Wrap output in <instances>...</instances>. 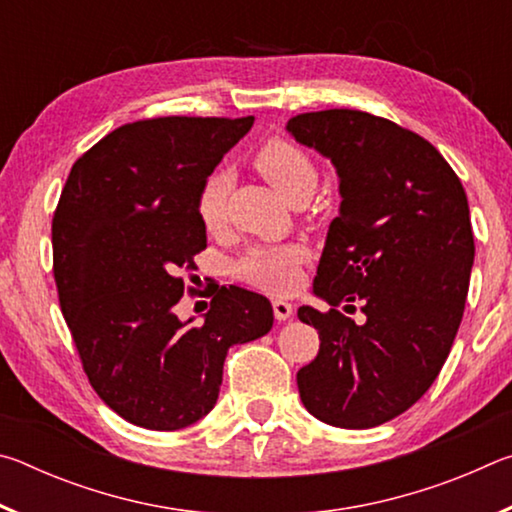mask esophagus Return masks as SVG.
Returning <instances> with one entry per match:
<instances>
[{
  "label": "esophagus",
  "instance_id": "34e87169",
  "mask_svg": "<svg viewBox=\"0 0 512 512\" xmlns=\"http://www.w3.org/2000/svg\"><path fill=\"white\" fill-rule=\"evenodd\" d=\"M273 314H275L277 320H280V323H282V320H289L293 316V305L287 300H282V298H275L273 300Z\"/></svg>",
  "mask_w": 512,
  "mask_h": 512
}]
</instances>
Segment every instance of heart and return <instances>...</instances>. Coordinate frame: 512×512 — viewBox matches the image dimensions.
I'll list each match as a JSON object with an SVG mask.
<instances>
[{
    "instance_id": "b5f03b06",
    "label": "heart",
    "mask_w": 512,
    "mask_h": 512,
    "mask_svg": "<svg viewBox=\"0 0 512 512\" xmlns=\"http://www.w3.org/2000/svg\"><path fill=\"white\" fill-rule=\"evenodd\" d=\"M255 167L284 198L311 194L316 187L318 169L309 153L296 142L273 137L255 153ZM230 178L225 171H214L203 180L196 194V214L205 230H219L225 223ZM302 259L298 246L253 248L237 262V273L255 287L268 291H287L296 282V268Z\"/></svg>"
}]
</instances>
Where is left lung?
Instances as JSON below:
<instances>
[{
  "label": "left lung",
  "instance_id": "obj_1",
  "mask_svg": "<svg viewBox=\"0 0 512 512\" xmlns=\"http://www.w3.org/2000/svg\"><path fill=\"white\" fill-rule=\"evenodd\" d=\"M287 131L334 162L343 196L314 277L332 309H298L320 339L300 400L332 427H377L429 391L452 350L474 262L465 189L436 146L370 112H302Z\"/></svg>",
  "mask_w": 512,
  "mask_h": 512
}]
</instances>
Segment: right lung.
<instances>
[{
    "mask_svg": "<svg viewBox=\"0 0 512 512\" xmlns=\"http://www.w3.org/2000/svg\"><path fill=\"white\" fill-rule=\"evenodd\" d=\"M255 117H155L124 124L74 162L51 244L60 311L83 372L121 418L176 431L210 413L223 361L273 327L259 293L216 287L205 320L173 307L207 246L196 194Z\"/></svg>",
    "mask_w": 512,
    "mask_h": 512,
    "instance_id": "add662e5",
    "label": "right lung"
}]
</instances>
